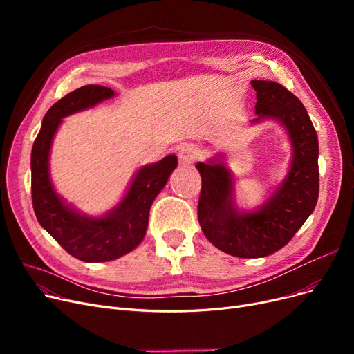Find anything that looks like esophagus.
Returning <instances> with one entry per match:
<instances>
[{
    "label": "esophagus",
    "instance_id": "obj_1",
    "mask_svg": "<svg viewBox=\"0 0 354 354\" xmlns=\"http://www.w3.org/2000/svg\"><path fill=\"white\" fill-rule=\"evenodd\" d=\"M178 156L180 165H191L199 156V149L194 145H185L179 149Z\"/></svg>",
    "mask_w": 354,
    "mask_h": 354
}]
</instances>
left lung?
Returning <instances> with one entry per match:
<instances>
[{"instance_id": "8db88e82", "label": "left lung", "mask_w": 354, "mask_h": 354, "mask_svg": "<svg viewBox=\"0 0 354 354\" xmlns=\"http://www.w3.org/2000/svg\"><path fill=\"white\" fill-rule=\"evenodd\" d=\"M257 91L252 123L281 122L292 146L288 175L255 212H241L234 202V180L219 156L196 163L202 178L199 225L218 250L239 258H261L290 243L319 199V140L303 103L281 84L252 80Z\"/></svg>"}]
</instances>
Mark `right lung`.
<instances>
[{
	"label": "right lung",
	"instance_id": "right-lung-1",
	"mask_svg": "<svg viewBox=\"0 0 354 354\" xmlns=\"http://www.w3.org/2000/svg\"><path fill=\"white\" fill-rule=\"evenodd\" d=\"M113 96V90L97 84L68 93L48 109L31 151V196L35 216L70 255L84 263L111 261L142 243L152 203L178 166L176 156L169 155L140 167L119 205L102 218L79 214L55 194L48 174V155L62 119Z\"/></svg>",
	"mask_w": 354,
	"mask_h": 354
}]
</instances>
